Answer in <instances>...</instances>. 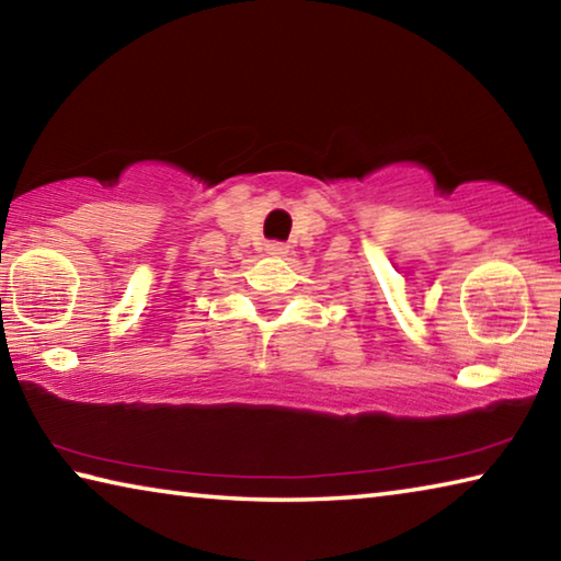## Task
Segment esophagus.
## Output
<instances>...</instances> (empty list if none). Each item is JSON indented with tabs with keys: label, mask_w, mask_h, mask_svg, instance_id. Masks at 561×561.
Returning <instances> with one entry per match:
<instances>
[{
	"label": "esophagus",
	"mask_w": 561,
	"mask_h": 561,
	"mask_svg": "<svg viewBox=\"0 0 561 561\" xmlns=\"http://www.w3.org/2000/svg\"><path fill=\"white\" fill-rule=\"evenodd\" d=\"M264 250H267V254H272V257H284L289 247L284 244V242H267V247H264Z\"/></svg>",
	"instance_id": "obj_1"
}]
</instances>
